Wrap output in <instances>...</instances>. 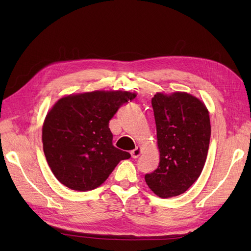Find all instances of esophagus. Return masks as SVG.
<instances>
[{
	"label": "esophagus",
	"instance_id": "1",
	"mask_svg": "<svg viewBox=\"0 0 251 251\" xmlns=\"http://www.w3.org/2000/svg\"><path fill=\"white\" fill-rule=\"evenodd\" d=\"M140 154H141V148H140V147H136L135 150L131 151V156H132V158H134V159H135V158H138Z\"/></svg>",
	"mask_w": 251,
	"mask_h": 251
}]
</instances>
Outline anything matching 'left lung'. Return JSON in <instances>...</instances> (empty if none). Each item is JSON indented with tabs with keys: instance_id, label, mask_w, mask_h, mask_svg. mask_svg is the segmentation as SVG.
I'll use <instances>...</instances> for the list:
<instances>
[{
	"instance_id": "1",
	"label": "left lung",
	"mask_w": 251,
	"mask_h": 251,
	"mask_svg": "<svg viewBox=\"0 0 251 251\" xmlns=\"http://www.w3.org/2000/svg\"><path fill=\"white\" fill-rule=\"evenodd\" d=\"M151 107L160 162L144 179L158 197L172 198L186 192L201 175L210 140L209 115L202 101L184 92L157 93Z\"/></svg>"
}]
</instances>
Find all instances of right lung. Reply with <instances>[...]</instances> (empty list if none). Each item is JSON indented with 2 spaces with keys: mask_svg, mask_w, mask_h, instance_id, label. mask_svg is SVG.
<instances>
[{
  "mask_svg": "<svg viewBox=\"0 0 251 251\" xmlns=\"http://www.w3.org/2000/svg\"><path fill=\"white\" fill-rule=\"evenodd\" d=\"M134 93L94 91L53 105L43 126V149L56 179L74 191L94 189L131 155L113 146L109 121Z\"/></svg>",
  "mask_w": 251,
  "mask_h": 251,
  "instance_id": "right-lung-1",
  "label": "right lung"
}]
</instances>
